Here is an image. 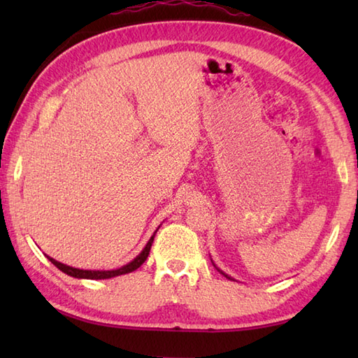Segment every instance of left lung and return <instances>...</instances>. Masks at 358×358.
I'll return each instance as SVG.
<instances>
[{"label":"left lung","mask_w":358,"mask_h":358,"mask_svg":"<svg viewBox=\"0 0 358 358\" xmlns=\"http://www.w3.org/2000/svg\"><path fill=\"white\" fill-rule=\"evenodd\" d=\"M214 266H215V264H214ZM217 269H218V268H217ZM218 271H220V269H218ZM220 272H222V273H223V275H224V277H226V278H229V280H232V278H231V277H229V275H226V273H224V272H223V271H220Z\"/></svg>","instance_id":"1"}]
</instances>
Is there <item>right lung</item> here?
<instances>
[{"instance_id": "add662e5", "label": "right lung", "mask_w": 358, "mask_h": 358, "mask_svg": "<svg viewBox=\"0 0 358 358\" xmlns=\"http://www.w3.org/2000/svg\"><path fill=\"white\" fill-rule=\"evenodd\" d=\"M157 231L154 232V235H152L150 240L148 241V245L144 246V249L141 250V252L136 255L134 260L131 263H127L124 266H121V268L118 269H112V271H86V269H77V268H72V266H67V264H63L57 262L55 258H52L49 255H45L50 260V263H53L57 266V268L59 271H63L64 273H67V275L71 277H75V278H89V280H104V278H112V277H118V275H124V273H129V272H134L135 269H138L140 266L146 262V258L150 252V246L152 243H154V237H155Z\"/></svg>"}]
</instances>
